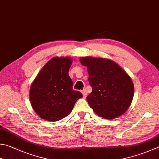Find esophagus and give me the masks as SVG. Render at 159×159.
Returning a JSON list of instances; mask_svg holds the SVG:
<instances>
[{
  "instance_id": "1",
  "label": "esophagus",
  "mask_w": 159,
  "mask_h": 159,
  "mask_svg": "<svg viewBox=\"0 0 159 159\" xmlns=\"http://www.w3.org/2000/svg\"><path fill=\"white\" fill-rule=\"evenodd\" d=\"M82 95H83V97L84 98H86V95H87V93H86V90H82Z\"/></svg>"
}]
</instances>
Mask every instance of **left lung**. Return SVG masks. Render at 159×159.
<instances>
[{
  "label": "left lung",
  "instance_id": "8db88e82",
  "mask_svg": "<svg viewBox=\"0 0 159 159\" xmlns=\"http://www.w3.org/2000/svg\"><path fill=\"white\" fill-rule=\"evenodd\" d=\"M80 62L88 68L93 90L86 100L95 113L109 120L123 114L134 97V84L128 74L110 59L88 57L81 58Z\"/></svg>",
  "mask_w": 159,
  "mask_h": 159
}]
</instances>
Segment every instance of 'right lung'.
I'll list each match as a JSON object with an SVG mask.
<instances>
[{"instance_id": "right-lung-1", "label": "right lung", "mask_w": 159, "mask_h": 159, "mask_svg": "<svg viewBox=\"0 0 159 159\" xmlns=\"http://www.w3.org/2000/svg\"><path fill=\"white\" fill-rule=\"evenodd\" d=\"M70 57H55L41 70L31 86L30 100L35 112L41 118L55 122L70 114L75 104L82 98L73 89L68 75Z\"/></svg>"}]
</instances>
